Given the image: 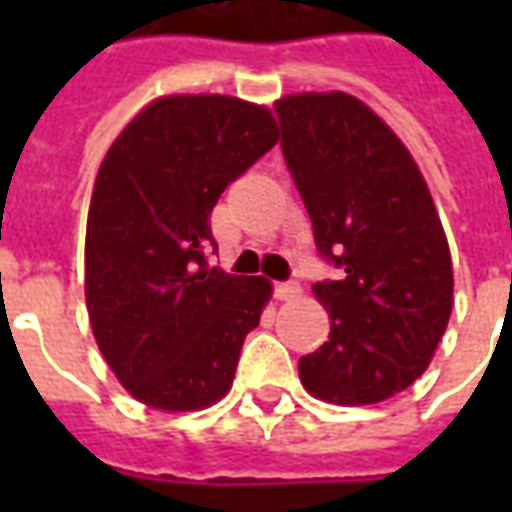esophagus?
Wrapping results in <instances>:
<instances>
[{
	"mask_svg": "<svg viewBox=\"0 0 512 512\" xmlns=\"http://www.w3.org/2000/svg\"><path fill=\"white\" fill-rule=\"evenodd\" d=\"M274 296H277L279 301H293L301 296V288L296 282H277V285H274Z\"/></svg>",
	"mask_w": 512,
	"mask_h": 512,
	"instance_id": "esophagus-1",
	"label": "esophagus"
}]
</instances>
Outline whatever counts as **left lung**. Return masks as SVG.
Wrapping results in <instances>:
<instances>
[{"label": "left lung", "mask_w": 512, "mask_h": 512, "mask_svg": "<svg viewBox=\"0 0 512 512\" xmlns=\"http://www.w3.org/2000/svg\"><path fill=\"white\" fill-rule=\"evenodd\" d=\"M282 153L326 260L345 268L312 285L329 340L299 359L304 389L337 406H373L414 384L452 312L447 235L408 147L348 93L274 104Z\"/></svg>", "instance_id": "obj_1"}]
</instances>
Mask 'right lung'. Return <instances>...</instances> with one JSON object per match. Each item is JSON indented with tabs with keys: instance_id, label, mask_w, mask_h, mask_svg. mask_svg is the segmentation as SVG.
<instances>
[{
	"instance_id": "obj_1",
	"label": "right lung",
	"mask_w": 512,
	"mask_h": 512,
	"mask_svg": "<svg viewBox=\"0 0 512 512\" xmlns=\"http://www.w3.org/2000/svg\"><path fill=\"white\" fill-rule=\"evenodd\" d=\"M271 109L233 95H164L106 150L84 241V299L117 381L158 411H197L233 386L266 277L205 266L222 191L277 145Z\"/></svg>"
}]
</instances>
